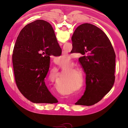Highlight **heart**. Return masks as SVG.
<instances>
[{"mask_svg": "<svg viewBox=\"0 0 128 128\" xmlns=\"http://www.w3.org/2000/svg\"><path fill=\"white\" fill-rule=\"evenodd\" d=\"M58 59H59V60L60 61H62L63 62L64 60H68L69 62H70L71 60H72V56H70V55H69V54H65V55H62L60 56V57L58 58Z\"/></svg>", "mask_w": 128, "mask_h": 128, "instance_id": "b5f03b06", "label": "heart"}]
</instances>
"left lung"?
Masks as SVG:
<instances>
[{"label":"left lung","instance_id":"left-lung-1","mask_svg":"<svg viewBox=\"0 0 128 128\" xmlns=\"http://www.w3.org/2000/svg\"><path fill=\"white\" fill-rule=\"evenodd\" d=\"M72 50L81 54L80 64L86 74V90L75 104L92 106L111 90L115 77L116 55L104 32L96 26L85 23L73 33Z\"/></svg>","mask_w":128,"mask_h":128}]
</instances>
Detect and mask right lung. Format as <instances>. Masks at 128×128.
I'll list each match as a JSON object with an SVG mask.
<instances>
[{
  "instance_id": "right-lung-1",
  "label": "right lung",
  "mask_w": 128,
  "mask_h": 128,
  "mask_svg": "<svg viewBox=\"0 0 128 128\" xmlns=\"http://www.w3.org/2000/svg\"><path fill=\"white\" fill-rule=\"evenodd\" d=\"M62 51L51 24L38 20L21 30L15 43L12 62L16 85L34 103L58 102L45 84L50 56Z\"/></svg>"
}]
</instances>
